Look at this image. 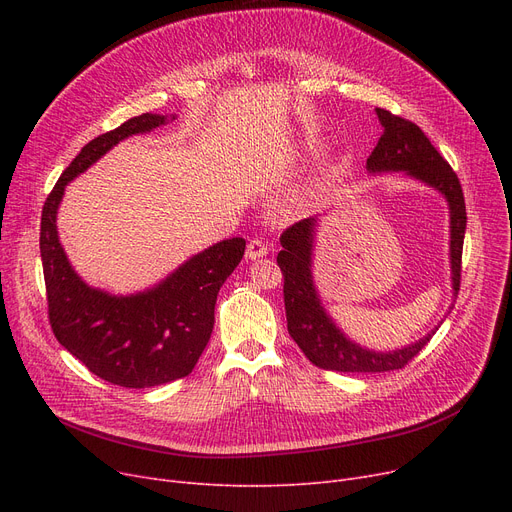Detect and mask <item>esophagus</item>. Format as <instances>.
I'll use <instances>...</instances> for the list:
<instances>
[{
  "label": "esophagus",
  "instance_id": "esophagus-1",
  "mask_svg": "<svg viewBox=\"0 0 512 512\" xmlns=\"http://www.w3.org/2000/svg\"><path fill=\"white\" fill-rule=\"evenodd\" d=\"M265 255H267V245H265L263 240L255 238V240L249 242V245H247V259H249V261L261 259V257H265Z\"/></svg>",
  "mask_w": 512,
  "mask_h": 512
}]
</instances>
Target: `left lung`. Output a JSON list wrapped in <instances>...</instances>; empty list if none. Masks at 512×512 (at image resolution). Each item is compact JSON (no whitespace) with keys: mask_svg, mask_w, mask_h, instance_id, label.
I'll list each match as a JSON object with an SVG mask.
<instances>
[{"mask_svg":"<svg viewBox=\"0 0 512 512\" xmlns=\"http://www.w3.org/2000/svg\"><path fill=\"white\" fill-rule=\"evenodd\" d=\"M375 114L384 128L382 137L367 159L369 174L396 172L427 184L438 191L450 213V280L452 297L456 299L461 286V257L467 228V209L459 178L446 164L438 149L429 143L425 132L386 110L375 107ZM319 218L301 220L290 226L282 236L278 265L284 274V305L288 334L299 344L305 357L317 367L344 373H380L405 367L421 348L432 340L440 324L413 344L396 351H373L348 338L321 301L313 280V251Z\"/></svg>","mask_w":512,"mask_h":512,"instance_id":"1","label":"left lung"}]
</instances>
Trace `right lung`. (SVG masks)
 <instances>
[{
  "label": "right lung",
  "instance_id": "right-lung-1",
  "mask_svg": "<svg viewBox=\"0 0 512 512\" xmlns=\"http://www.w3.org/2000/svg\"><path fill=\"white\" fill-rule=\"evenodd\" d=\"M172 120L174 114H143L87 143L53 186L41 213L39 247L51 330L97 378L124 388H153L193 371L213 330L218 292L245 255V240L215 242L157 284L112 294L76 274L58 236V209L66 186L107 151Z\"/></svg>",
  "mask_w": 512,
  "mask_h": 512
}]
</instances>
